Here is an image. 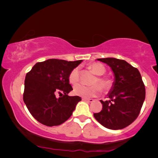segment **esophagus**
Returning a JSON list of instances; mask_svg holds the SVG:
<instances>
[{
    "instance_id": "1",
    "label": "esophagus",
    "mask_w": 158,
    "mask_h": 158,
    "mask_svg": "<svg viewBox=\"0 0 158 158\" xmlns=\"http://www.w3.org/2000/svg\"><path fill=\"white\" fill-rule=\"evenodd\" d=\"M83 101H86V102H88V103H92L94 100V99H92V98H83Z\"/></svg>"
}]
</instances>
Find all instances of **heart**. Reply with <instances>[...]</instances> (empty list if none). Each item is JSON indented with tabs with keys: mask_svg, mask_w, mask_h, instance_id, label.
Returning a JSON list of instances; mask_svg holds the SVG:
<instances>
[{
	"mask_svg": "<svg viewBox=\"0 0 158 158\" xmlns=\"http://www.w3.org/2000/svg\"><path fill=\"white\" fill-rule=\"evenodd\" d=\"M94 74L98 75L93 81V85L85 86L77 85L73 88V94L77 96L88 98L98 96L101 93V88L104 92H108L113 87L114 82L111 78L107 76H102L106 72L105 67L98 62H93L88 66ZM80 81L79 70L75 68L71 70L68 76V81L71 85H76Z\"/></svg>",
	"mask_w": 158,
	"mask_h": 158,
	"instance_id": "heart-1",
	"label": "heart"
}]
</instances>
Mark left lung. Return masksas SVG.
Wrapping results in <instances>:
<instances>
[{
  "label": "left lung",
  "instance_id": "left-lung-1",
  "mask_svg": "<svg viewBox=\"0 0 158 158\" xmlns=\"http://www.w3.org/2000/svg\"><path fill=\"white\" fill-rule=\"evenodd\" d=\"M97 60L111 68L114 82L108 94V100L100 101L102 110L94 116L106 128L124 129L137 118L145 98V87L141 75L125 60L113 57Z\"/></svg>",
  "mask_w": 158,
  "mask_h": 158
}]
</instances>
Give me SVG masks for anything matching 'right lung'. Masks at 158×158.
<instances>
[{
    "mask_svg": "<svg viewBox=\"0 0 158 158\" xmlns=\"http://www.w3.org/2000/svg\"><path fill=\"white\" fill-rule=\"evenodd\" d=\"M81 62L49 59L36 63L26 75L23 101L41 124L58 126L73 114L81 98L68 96L73 90L68 76Z\"/></svg>",
    "mask_w": 158,
    "mask_h": 158,
    "instance_id": "right-lung-1",
    "label": "right lung"
}]
</instances>
